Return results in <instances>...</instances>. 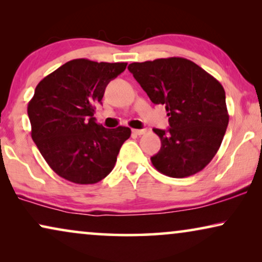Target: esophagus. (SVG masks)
I'll return each mask as SVG.
<instances>
[{
    "label": "esophagus",
    "mask_w": 262,
    "mask_h": 262,
    "mask_svg": "<svg viewBox=\"0 0 262 262\" xmlns=\"http://www.w3.org/2000/svg\"><path fill=\"white\" fill-rule=\"evenodd\" d=\"M146 132V130H136V128H134L132 130V134L136 135V136H141V135H144Z\"/></svg>",
    "instance_id": "obj_1"
}]
</instances>
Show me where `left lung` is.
Here are the masks:
<instances>
[{
  "label": "left lung",
  "instance_id": "1",
  "mask_svg": "<svg viewBox=\"0 0 262 262\" xmlns=\"http://www.w3.org/2000/svg\"><path fill=\"white\" fill-rule=\"evenodd\" d=\"M150 100L166 106L169 128L154 132L161 149L151 157L160 173L187 178L203 170L222 144L229 123L223 85L192 60L169 57L127 67Z\"/></svg>",
  "mask_w": 262,
  "mask_h": 262
}]
</instances>
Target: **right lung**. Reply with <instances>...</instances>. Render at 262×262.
Segmentation results:
<instances>
[{"mask_svg":"<svg viewBox=\"0 0 262 262\" xmlns=\"http://www.w3.org/2000/svg\"><path fill=\"white\" fill-rule=\"evenodd\" d=\"M126 66L73 59L35 87L27 106L31 136L50 168L60 178L91 185L112 171L131 130L125 126L106 128L93 116L107 84Z\"/></svg>","mask_w":262,"mask_h":262,"instance_id":"obj_1","label":"right lung"}]
</instances>
